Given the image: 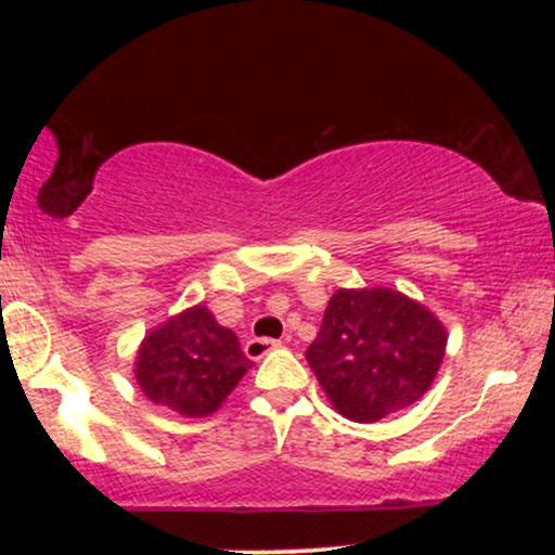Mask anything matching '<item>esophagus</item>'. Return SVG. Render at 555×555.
Listing matches in <instances>:
<instances>
[{"label": "esophagus", "instance_id": "34e87169", "mask_svg": "<svg viewBox=\"0 0 555 555\" xmlns=\"http://www.w3.org/2000/svg\"><path fill=\"white\" fill-rule=\"evenodd\" d=\"M279 347H282V341H276V339H247L245 354L250 360H263L271 349H279Z\"/></svg>", "mask_w": 555, "mask_h": 555}]
</instances>
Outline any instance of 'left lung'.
Returning <instances> with one entry per match:
<instances>
[{
	"label": "left lung",
	"instance_id": "left-lung-1",
	"mask_svg": "<svg viewBox=\"0 0 555 555\" xmlns=\"http://www.w3.org/2000/svg\"><path fill=\"white\" fill-rule=\"evenodd\" d=\"M446 341V326L423 302L391 286H360L331 295L305 358L339 415L375 423L428 393Z\"/></svg>",
	"mask_w": 555,
	"mask_h": 555
}]
</instances>
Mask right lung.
Returning a JSON list of instances; mask_svg holds the SVG:
<instances>
[{
    "instance_id": "obj_1",
    "label": "right lung",
    "mask_w": 555,
    "mask_h": 555,
    "mask_svg": "<svg viewBox=\"0 0 555 555\" xmlns=\"http://www.w3.org/2000/svg\"><path fill=\"white\" fill-rule=\"evenodd\" d=\"M250 365L237 334L221 326L206 305H193L143 336L132 373L154 404L184 417H208Z\"/></svg>"
}]
</instances>
